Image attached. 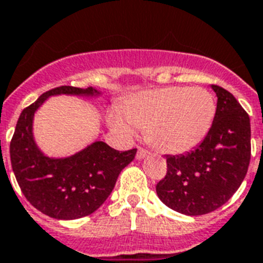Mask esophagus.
<instances>
[{"instance_id": "1", "label": "esophagus", "mask_w": 263, "mask_h": 263, "mask_svg": "<svg viewBox=\"0 0 263 263\" xmlns=\"http://www.w3.org/2000/svg\"><path fill=\"white\" fill-rule=\"evenodd\" d=\"M148 155V151L146 148H142V147H139L138 153H136V159H143V158H146Z\"/></svg>"}]
</instances>
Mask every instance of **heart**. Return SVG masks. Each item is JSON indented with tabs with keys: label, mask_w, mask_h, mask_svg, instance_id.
Masks as SVG:
<instances>
[{
	"label": "heart",
	"mask_w": 263,
	"mask_h": 263,
	"mask_svg": "<svg viewBox=\"0 0 263 263\" xmlns=\"http://www.w3.org/2000/svg\"><path fill=\"white\" fill-rule=\"evenodd\" d=\"M215 113L213 96L205 89L170 86L128 97L108 121L125 138L135 134V127L144 128L147 142L157 150L180 154L205 138Z\"/></svg>",
	"instance_id": "1"
}]
</instances>
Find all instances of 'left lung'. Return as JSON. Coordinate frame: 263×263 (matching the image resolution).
<instances>
[{
	"instance_id": "1",
	"label": "left lung",
	"mask_w": 263,
	"mask_h": 263,
	"mask_svg": "<svg viewBox=\"0 0 263 263\" xmlns=\"http://www.w3.org/2000/svg\"><path fill=\"white\" fill-rule=\"evenodd\" d=\"M212 89L217 105L208 134L191 153L167 155L166 176L157 183L161 201L189 216L226 204L245 180L251 157L249 115L230 91Z\"/></svg>"
}]
</instances>
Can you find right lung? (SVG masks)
<instances>
[{
  "mask_svg": "<svg viewBox=\"0 0 263 263\" xmlns=\"http://www.w3.org/2000/svg\"><path fill=\"white\" fill-rule=\"evenodd\" d=\"M97 96L93 87L59 86L43 93L21 112L10 142V162L21 192L44 215L74 220L97 211L112 193L117 177L134 161L136 148L115 150L106 143H91L67 158L46 157L36 146L33 115L50 96Z\"/></svg>",
  "mask_w": 263,
  "mask_h": 263,
  "instance_id": "1",
  "label": "right lung"
}]
</instances>
